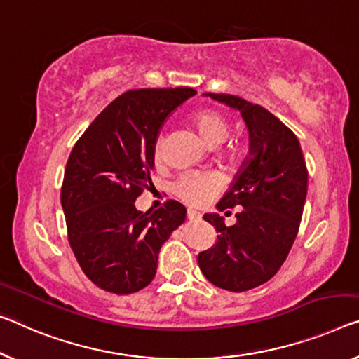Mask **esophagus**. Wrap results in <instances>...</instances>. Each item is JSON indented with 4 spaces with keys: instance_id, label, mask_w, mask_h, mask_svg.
<instances>
[{
    "instance_id": "1",
    "label": "esophagus",
    "mask_w": 359,
    "mask_h": 359,
    "mask_svg": "<svg viewBox=\"0 0 359 359\" xmlns=\"http://www.w3.org/2000/svg\"><path fill=\"white\" fill-rule=\"evenodd\" d=\"M187 219H189V222H201L202 215L196 210H192V208H189V210H187Z\"/></svg>"
}]
</instances>
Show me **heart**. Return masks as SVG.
<instances>
[{"instance_id": "1", "label": "heart", "mask_w": 359, "mask_h": 359, "mask_svg": "<svg viewBox=\"0 0 359 359\" xmlns=\"http://www.w3.org/2000/svg\"><path fill=\"white\" fill-rule=\"evenodd\" d=\"M198 136L202 141L210 147H218L228 140L229 136V123L218 110L215 109H203L192 117ZM162 156V140L157 137L154 144V157L161 158ZM226 156L231 161H239L247 156L245 144H233L226 149ZM218 176L213 173H202V172H184L181 173L173 183V192L181 201H184L191 205H203L210 201L212 197L218 194L219 191Z\"/></svg>"}]
</instances>
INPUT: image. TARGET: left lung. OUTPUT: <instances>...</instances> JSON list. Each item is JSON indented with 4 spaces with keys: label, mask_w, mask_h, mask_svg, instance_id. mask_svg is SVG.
Wrapping results in <instances>:
<instances>
[{
    "label": "left lung",
    "mask_w": 359,
    "mask_h": 359,
    "mask_svg": "<svg viewBox=\"0 0 359 359\" xmlns=\"http://www.w3.org/2000/svg\"><path fill=\"white\" fill-rule=\"evenodd\" d=\"M205 96L239 110L249 130L250 156L217 203L219 212L242 207L237 222L226 226L218 213L203 215L218 241L198 253L197 263L217 287L245 292L271 279L287 258L305 207L308 170L294 131L271 112L239 96Z\"/></svg>",
    "instance_id": "obj_1"
}]
</instances>
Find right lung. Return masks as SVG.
<instances>
[{
  "instance_id": "right-lung-1",
  "label": "right lung",
  "mask_w": 359,
  "mask_h": 359,
  "mask_svg": "<svg viewBox=\"0 0 359 359\" xmlns=\"http://www.w3.org/2000/svg\"><path fill=\"white\" fill-rule=\"evenodd\" d=\"M192 88L126 91L102 110L72 149L60 189L69 244L86 278L117 295L151 284L163 242L186 219L167 201L142 213L135 201L151 183L154 144Z\"/></svg>"
}]
</instances>
